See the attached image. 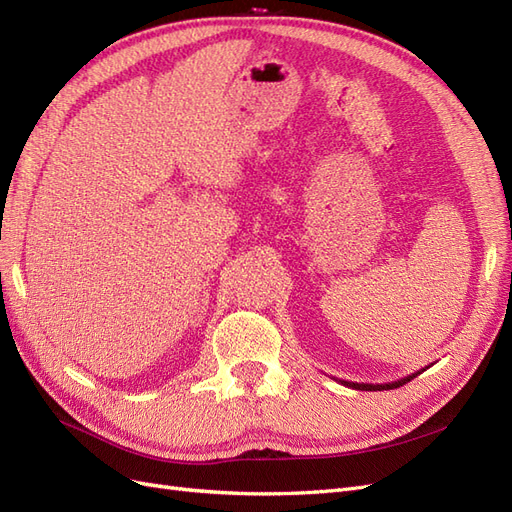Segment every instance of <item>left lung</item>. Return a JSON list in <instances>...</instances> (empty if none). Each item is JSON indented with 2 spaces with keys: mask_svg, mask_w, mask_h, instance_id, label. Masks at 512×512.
Segmentation results:
<instances>
[{
  "mask_svg": "<svg viewBox=\"0 0 512 512\" xmlns=\"http://www.w3.org/2000/svg\"><path fill=\"white\" fill-rule=\"evenodd\" d=\"M418 374H421V371H416V374H410V376L395 380V382H386V384H365V382H348V380H339V382H342L344 386H350V389H356V391H389V389H399V386L408 384Z\"/></svg>",
  "mask_w": 512,
  "mask_h": 512,
  "instance_id": "left-lung-1",
  "label": "left lung"
}]
</instances>
